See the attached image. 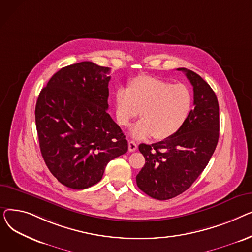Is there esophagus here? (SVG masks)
Listing matches in <instances>:
<instances>
[{
	"label": "esophagus",
	"instance_id": "esophagus-1",
	"mask_svg": "<svg viewBox=\"0 0 252 252\" xmlns=\"http://www.w3.org/2000/svg\"><path fill=\"white\" fill-rule=\"evenodd\" d=\"M137 148H138V145H137V143L135 141H131V140L128 141V151L129 152L136 151Z\"/></svg>",
	"mask_w": 252,
	"mask_h": 252
}]
</instances>
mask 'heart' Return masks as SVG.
Here are the masks:
<instances>
[{"mask_svg": "<svg viewBox=\"0 0 252 252\" xmlns=\"http://www.w3.org/2000/svg\"><path fill=\"white\" fill-rule=\"evenodd\" d=\"M192 105L190 90L149 75L131 78L127 88L115 92V114L122 126H128L140 114L142 119L130 129V136L143 139L152 135L163 140L175 135L186 121Z\"/></svg>", "mask_w": 252, "mask_h": 252, "instance_id": "1", "label": "heart"}]
</instances>
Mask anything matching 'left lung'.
<instances>
[{"label":"left lung","instance_id":"1","mask_svg":"<svg viewBox=\"0 0 252 252\" xmlns=\"http://www.w3.org/2000/svg\"><path fill=\"white\" fill-rule=\"evenodd\" d=\"M184 71L193 86L194 109L175 135L151 145L140 144L145 164L138 187L157 200L171 199L191 187L209 162L220 136V108L214 90L192 70Z\"/></svg>","mask_w":252,"mask_h":252}]
</instances>
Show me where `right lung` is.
I'll return each instance as SVG.
<instances>
[{"label": "right lung", "mask_w": 252, "mask_h": 252, "mask_svg": "<svg viewBox=\"0 0 252 252\" xmlns=\"http://www.w3.org/2000/svg\"><path fill=\"white\" fill-rule=\"evenodd\" d=\"M109 72L90 61L65 66L50 78L36 101L42 156L52 175L74 190L100 182L107 163L128 148L122 128L107 112Z\"/></svg>", "instance_id": "add662e5"}]
</instances>
